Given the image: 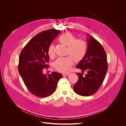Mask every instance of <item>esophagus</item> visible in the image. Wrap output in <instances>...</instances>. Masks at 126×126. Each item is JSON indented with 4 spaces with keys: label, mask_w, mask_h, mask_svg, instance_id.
<instances>
[{
    "label": "esophagus",
    "mask_w": 126,
    "mask_h": 126,
    "mask_svg": "<svg viewBox=\"0 0 126 126\" xmlns=\"http://www.w3.org/2000/svg\"><path fill=\"white\" fill-rule=\"evenodd\" d=\"M70 75L69 73H63V76H68V75Z\"/></svg>",
    "instance_id": "34e87169"
}]
</instances>
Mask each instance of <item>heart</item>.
Instances as JSON below:
<instances>
[{
  "mask_svg": "<svg viewBox=\"0 0 126 126\" xmlns=\"http://www.w3.org/2000/svg\"><path fill=\"white\" fill-rule=\"evenodd\" d=\"M58 40L60 43L67 46V54L70 55L60 57L57 59L55 62L54 66L57 70L67 72L70 70L71 66L74 64V58L78 62L84 58L87 51V44L84 40L76 39V37L70 32L62 34L58 38ZM48 52L50 57L54 56V45H51L49 46Z\"/></svg>",
  "mask_w": 126,
  "mask_h": 126,
  "instance_id": "heart-1",
  "label": "heart"
}]
</instances>
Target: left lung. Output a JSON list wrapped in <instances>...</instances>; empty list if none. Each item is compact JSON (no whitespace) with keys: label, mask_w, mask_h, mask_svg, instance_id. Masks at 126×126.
<instances>
[{"label":"left lung","mask_w":126,"mask_h":126,"mask_svg":"<svg viewBox=\"0 0 126 126\" xmlns=\"http://www.w3.org/2000/svg\"><path fill=\"white\" fill-rule=\"evenodd\" d=\"M87 41L86 54L76 66L82 72L77 73L78 80L74 86L75 92L82 96H89L97 92L108 70L107 58L104 48L93 36H89ZM85 71L87 73L83 76V72Z\"/></svg>","instance_id":"obj_1"}]
</instances>
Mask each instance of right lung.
I'll return each instance as SVG.
<instances>
[{
    "label": "right lung",
    "instance_id": "right-lung-1",
    "mask_svg": "<svg viewBox=\"0 0 126 126\" xmlns=\"http://www.w3.org/2000/svg\"><path fill=\"white\" fill-rule=\"evenodd\" d=\"M60 32L50 29L37 34L26 44L19 58L18 71L25 86L35 96L40 98L50 96L56 89L62 75L57 72L43 74L49 67L48 48Z\"/></svg>",
    "mask_w": 126,
    "mask_h": 126
}]
</instances>
